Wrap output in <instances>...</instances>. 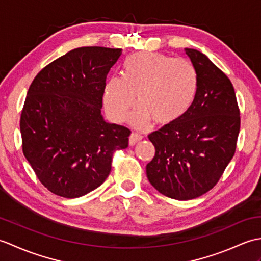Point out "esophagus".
<instances>
[{
    "label": "esophagus",
    "mask_w": 261,
    "mask_h": 261,
    "mask_svg": "<svg viewBox=\"0 0 261 261\" xmlns=\"http://www.w3.org/2000/svg\"><path fill=\"white\" fill-rule=\"evenodd\" d=\"M142 140V136L141 135H138L136 132H132L129 137V145L130 146H135L137 142H139Z\"/></svg>",
    "instance_id": "1"
}]
</instances>
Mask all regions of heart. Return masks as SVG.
<instances>
[{
	"mask_svg": "<svg viewBox=\"0 0 261 261\" xmlns=\"http://www.w3.org/2000/svg\"><path fill=\"white\" fill-rule=\"evenodd\" d=\"M197 87L194 66L186 59L160 53H141L124 67V75L112 77L104 92V105L110 118L122 122L135 107L130 123L146 129L153 120L159 125L178 120L190 108Z\"/></svg>",
	"mask_w": 261,
	"mask_h": 261,
	"instance_id": "1",
	"label": "heart"
}]
</instances>
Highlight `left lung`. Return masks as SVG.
Wrapping results in <instances>:
<instances>
[{"mask_svg":"<svg viewBox=\"0 0 261 261\" xmlns=\"http://www.w3.org/2000/svg\"><path fill=\"white\" fill-rule=\"evenodd\" d=\"M185 53L196 70L195 96L178 120L148 136L156 153L146 167L150 184L179 201L215 186L233 157L240 131V111L228 76L196 49Z\"/></svg>","mask_w":261,"mask_h":261,"instance_id":"1","label":"left lung"}]
</instances>
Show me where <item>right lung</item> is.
Returning a JSON list of instances; mask_svg holds the SVG:
<instances>
[{"mask_svg": "<svg viewBox=\"0 0 261 261\" xmlns=\"http://www.w3.org/2000/svg\"><path fill=\"white\" fill-rule=\"evenodd\" d=\"M122 49L81 47L39 71L20 119L22 150L51 193L81 197L102 185L131 131L103 119L107 76Z\"/></svg>", "mask_w": 261, "mask_h": 261, "instance_id": "obj_1", "label": "right lung"}]
</instances>
